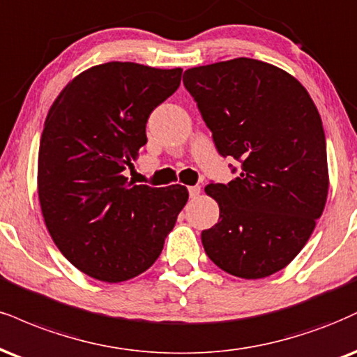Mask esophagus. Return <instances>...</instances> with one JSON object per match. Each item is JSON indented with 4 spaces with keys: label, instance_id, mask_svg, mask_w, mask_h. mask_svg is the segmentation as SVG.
<instances>
[{
    "label": "esophagus",
    "instance_id": "34e87169",
    "mask_svg": "<svg viewBox=\"0 0 357 357\" xmlns=\"http://www.w3.org/2000/svg\"><path fill=\"white\" fill-rule=\"evenodd\" d=\"M188 191H190V197H192V199H195V197L199 196L201 188L199 186H190V188H188Z\"/></svg>",
    "mask_w": 357,
    "mask_h": 357
}]
</instances>
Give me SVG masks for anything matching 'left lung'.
<instances>
[{"instance_id": "8db88e82", "label": "left lung", "mask_w": 357, "mask_h": 357, "mask_svg": "<svg viewBox=\"0 0 357 357\" xmlns=\"http://www.w3.org/2000/svg\"><path fill=\"white\" fill-rule=\"evenodd\" d=\"M183 83L218 153L239 161L233 181L204 188L220 204V221L201 233L206 255L233 276H271L299 255L328 197L316 105L289 73L251 58L191 68Z\"/></svg>"}]
</instances>
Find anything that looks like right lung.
Instances as JSON below:
<instances>
[{
	"label": "right lung",
	"instance_id": "obj_1",
	"mask_svg": "<svg viewBox=\"0 0 357 357\" xmlns=\"http://www.w3.org/2000/svg\"><path fill=\"white\" fill-rule=\"evenodd\" d=\"M181 73L98 64L68 83L46 116L38 156L43 218L63 256L94 279L121 282L151 268L186 204L181 184L151 188L123 174Z\"/></svg>",
	"mask_w": 357,
	"mask_h": 357
}]
</instances>
